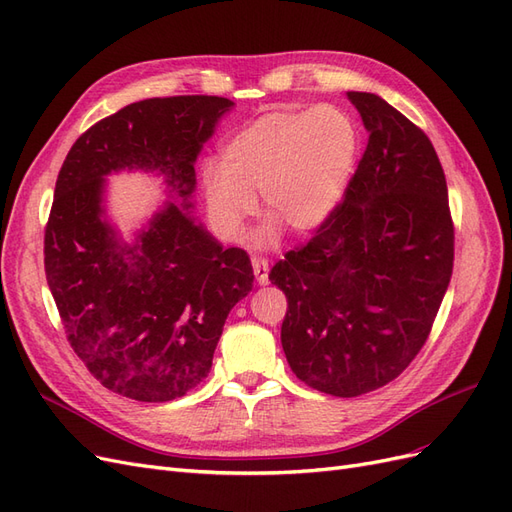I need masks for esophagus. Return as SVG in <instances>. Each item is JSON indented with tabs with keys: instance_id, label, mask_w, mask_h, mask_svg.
I'll use <instances>...</instances> for the list:
<instances>
[{
	"instance_id": "obj_1",
	"label": "esophagus",
	"mask_w": 512,
	"mask_h": 512,
	"mask_svg": "<svg viewBox=\"0 0 512 512\" xmlns=\"http://www.w3.org/2000/svg\"><path fill=\"white\" fill-rule=\"evenodd\" d=\"M252 267H254L256 282H258L260 286L269 284V260H267V258H260V256H254V258H252Z\"/></svg>"
}]
</instances>
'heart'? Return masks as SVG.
<instances>
[{
  "mask_svg": "<svg viewBox=\"0 0 512 512\" xmlns=\"http://www.w3.org/2000/svg\"><path fill=\"white\" fill-rule=\"evenodd\" d=\"M361 134L348 111L316 104L267 113L228 138L205 177V200L220 237L237 241L254 213L267 218L260 243L280 226L314 232L342 203L359 160Z\"/></svg>",
  "mask_w": 512,
  "mask_h": 512,
  "instance_id": "1",
  "label": "heart"
}]
</instances>
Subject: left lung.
I'll return each mask as SVG.
<instances>
[{
    "instance_id": "8db88e82",
    "label": "left lung",
    "mask_w": 512,
    "mask_h": 512,
    "mask_svg": "<svg viewBox=\"0 0 512 512\" xmlns=\"http://www.w3.org/2000/svg\"><path fill=\"white\" fill-rule=\"evenodd\" d=\"M369 132L344 200L269 280L288 299L282 348L312 389L359 397L425 346L453 275L455 228L427 134L367 91H348Z\"/></svg>"
}]
</instances>
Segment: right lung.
<instances>
[{
  "mask_svg": "<svg viewBox=\"0 0 512 512\" xmlns=\"http://www.w3.org/2000/svg\"><path fill=\"white\" fill-rule=\"evenodd\" d=\"M232 104L218 96L128 104L76 138L55 183L44 271L68 342L108 391L170 401L203 382L226 316L252 290L241 247H226L190 209L194 162ZM165 177L171 195L130 246L103 218V177Z\"/></svg>",
  "mask_w": 512,
  "mask_h": 512,
  "instance_id": "add662e5",
  "label": "right lung"
}]
</instances>
